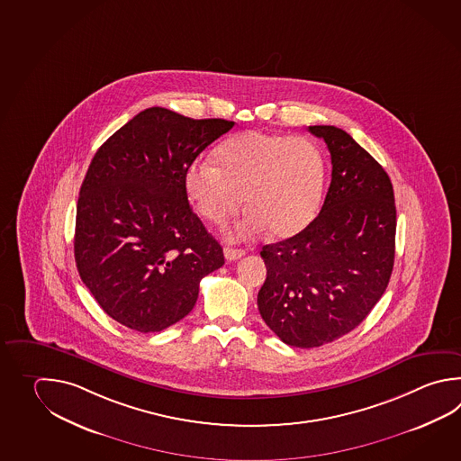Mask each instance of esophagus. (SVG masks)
Segmentation results:
<instances>
[{"mask_svg": "<svg viewBox=\"0 0 461 461\" xmlns=\"http://www.w3.org/2000/svg\"><path fill=\"white\" fill-rule=\"evenodd\" d=\"M223 254H225L226 261H236V259H240V258L245 256V251H243V249H236V248L225 246V248H223Z\"/></svg>", "mask_w": 461, "mask_h": 461, "instance_id": "1", "label": "esophagus"}]
</instances>
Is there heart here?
Wrapping results in <instances>:
<instances>
[{
	"mask_svg": "<svg viewBox=\"0 0 461 461\" xmlns=\"http://www.w3.org/2000/svg\"><path fill=\"white\" fill-rule=\"evenodd\" d=\"M213 160L194 162L185 190L198 215L223 225L243 203L248 210L231 236L246 240L266 230L291 238L311 225L323 192L325 164L315 142L276 132L245 131L221 142Z\"/></svg>",
	"mask_w": 461,
	"mask_h": 461,
	"instance_id": "b5f03b06",
	"label": "heart"
}]
</instances>
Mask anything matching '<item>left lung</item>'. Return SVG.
<instances>
[{
	"instance_id": "1",
	"label": "left lung",
	"mask_w": 461,
	"mask_h": 461,
	"mask_svg": "<svg viewBox=\"0 0 461 461\" xmlns=\"http://www.w3.org/2000/svg\"><path fill=\"white\" fill-rule=\"evenodd\" d=\"M331 158L319 216L301 233L263 246L267 276L258 309L279 339L321 347L357 329L383 297L394 266L395 203L389 176L335 126H309Z\"/></svg>"
}]
</instances>
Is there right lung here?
I'll return each mask as SVG.
<instances>
[{"instance_id":"obj_1","label":"right lung","mask_w":461,"mask_h":461,"mask_svg":"<svg viewBox=\"0 0 461 461\" xmlns=\"http://www.w3.org/2000/svg\"><path fill=\"white\" fill-rule=\"evenodd\" d=\"M235 126L152 106L96 150L77 203L74 253L95 301L128 329L150 333L194 309L223 249L188 203L185 174Z\"/></svg>"}]
</instances>
